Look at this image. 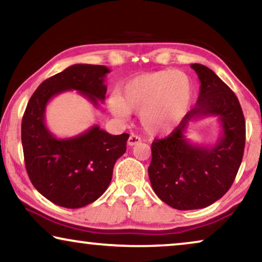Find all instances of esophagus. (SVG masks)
<instances>
[{"label":"esophagus","mask_w":262,"mask_h":262,"mask_svg":"<svg viewBox=\"0 0 262 262\" xmlns=\"http://www.w3.org/2000/svg\"><path fill=\"white\" fill-rule=\"evenodd\" d=\"M141 142H142V138L139 137V136H136V135H131L127 139V144L130 146H134V145L138 144V143H141Z\"/></svg>","instance_id":"1"}]
</instances>
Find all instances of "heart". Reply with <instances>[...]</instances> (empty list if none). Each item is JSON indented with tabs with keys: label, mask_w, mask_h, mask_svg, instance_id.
Listing matches in <instances>:
<instances>
[{
	"label": "heart",
	"mask_w": 262,
	"mask_h": 262,
	"mask_svg": "<svg viewBox=\"0 0 262 262\" xmlns=\"http://www.w3.org/2000/svg\"><path fill=\"white\" fill-rule=\"evenodd\" d=\"M194 88L184 71L160 70L127 81L111 98L114 116L139 113L142 127L150 135H164L180 124L191 108Z\"/></svg>",
	"instance_id": "b5f03b06"
}]
</instances>
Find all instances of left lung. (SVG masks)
Returning a JSON list of instances; mask_svg holds the SVG:
<instances>
[{
  "instance_id": "1",
  "label": "left lung",
  "mask_w": 262,
  "mask_h": 262,
  "mask_svg": "<svg viewBox=\"0 0 262 262\" xmlns=\"http://www.w3.org/2000/svg\"><path fill=\"white\" fill-rule=\"evenodd\" d=\"M200 92L195 106L166 138L151 144L148 168L154 192L177 210L203 209L217 202L231 187L241 166L246 121L235 93L202 64H191ZM218 116L222 134L213 147L189 143L184 136L189 121Z\"/></svg>"
}]
</instances>
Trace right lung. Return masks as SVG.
Listing matches in <instances>:
<instances>
[{
  "label": "right lung",
  "instance_id": "right-lung-1",
  "mask_svg": "<svg viewBox=\"0 0 262 262\" xmlns=\"http://www.w3.org/2000/svg\"><path fill=\"white\" fill-rule=\"evenodd\" d=\"M110 69L74 64L37 88L21 123L25 164L35 189L50 202L78 209L100 198L111 184L116 161L126 151L127 134L110 135L99 126L73 138H56L45 125V110L53 96L77 91L95 107L103 101Z\"/></svg>",
  "mask_w": 262,
  "mask_h": 262
}]
</instances>
